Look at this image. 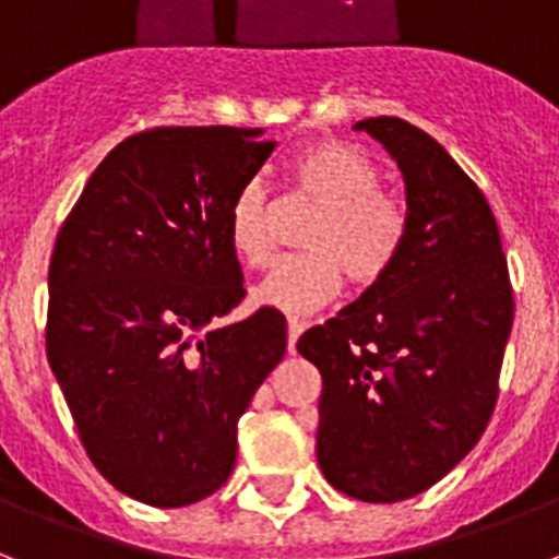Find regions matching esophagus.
Masks as SVG:
<instances>
[{"instance_id": "34e87169", "label": "esophagus", "mask_w": 559, "mask_h": 559, "mask_svg": "<svg viewBox=\"0 0 559 559\" xmlns=\"http://www.w3.org/2000/svg\"><path fill=\"white\" fill-rule=\"evenodd\" d=\"M304 330H307V323L298 321V318H289V321H287V346H289V352H295V344H298V337H301Z\"/></svg>"}]
</instances>
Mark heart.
<instances>
[{"mask_svg": "<svg viewBox=\"0 0 559 559\" xmlns=\"http://www.w3.org/2000/svg\"><path fill=\"white\" fill-rule=\"evenodd\" d=\"M287 176L295 199L316 207L301 229L307 252L281 261L255 289L258 301L284 312H309L341 289V275L352 289L381 284L406 247L409 210L383 190L372 158L337 139H318L289 158ZM227 238L252 270H264L275 255L270 192L261 181H247L236 192Z\"/></svg>", "mask_w": 559, "mask_h": 559, "instance_id": "b5f03b06", "label": "heart"}]
</instances>
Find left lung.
<instances>
[{
    "label": "left lung",
    "instance_id": "obj_1",
    "mask_svg": "<svg viewBox=\"0 0 559 559\" xmlns=\"http://www.w3.org/2000/svg\"><path fill=\"white\" fill-rule=\"evenodd\" d=\"M406 181L395 270L298 337L321 372L318 463L337 491L397 503L449 475L489 426L514 321L500 229L480 187L429 133L364 119Z\"/></svg>",
    "mask_w": 559,
    "mask_h": 559
}]
</instances>
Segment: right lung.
Returning <instances> with one entry per match:
<instances>
[{"label":"right lung","mask_w":559,"mask_h":559,"mask_svg":"<svg viewBox=\"0 0 559 559\" xmlns=\"http://www.w3.org/2000/svg\"><path fill=\"white\" fill-rule=\"evenodd\" d=\"M258 128H153L96 167L56 236L45 346L93 466L178 509L222 489L238 417L287 352V321L243 301L227 213L275 142Z\"/></svg>","instance_id":"1"}]
</instances>
